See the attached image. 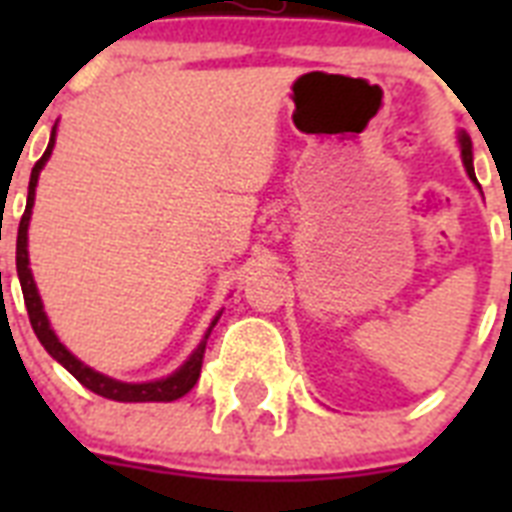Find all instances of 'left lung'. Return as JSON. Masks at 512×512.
<instances>
[{
	"label": "left lung",
	"mask_w": 512,
	"mask_h": 512,
	"mask_svg": "<svg viewBox=\"0 0 512 512\" xmlns=\"http://www.w3.org/2000/svg\"><path fill=\"white\" fill-rule=\"evenodd\" d=\"M460 148H462V162H465V170H468V175L476 180V172H473V151H470L468 135H460Z\"/></svg>",
	"instance_id": "1"
}]
</instances>
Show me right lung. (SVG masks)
<instances>
[{"label": "right lung", "mask_w": 512, "mask_h": 512, "mask_svg": "<svg viewBox=\"0 0 512 512\" xmlns=\"http://www.w3.org/2000/svg\"><path fill=\"white\" fill-rule=\"evenodd\" d=\"M52 146H55V130H52L50 146L42 154V159L34 164V170H31V180H28V201H26V212L20 217L18 225V247H15V265H18V279H20V289H23V300H26V311H28V321H31V327H34L36 337L44 345V350L50 353L58 364H63L68 372L74 374L76 380L82 382L84 388L92 390V393H98L103 398H111V401H175V398L185 396L188 390L196 385L201 374V364H204V350H207V337L212 332V327L217 324V319L212 321V327L207 329V335L204 340L199 342V348L193 350V356L185 361L175 374H170L167 380H156V382H119L111 380L106 374L92 372L90 366H84L79 358H74L68 353L63 345L58 342L55 332L50 329V321L44 316L42 311V300L36 295V284L31 279V271H28V220H31V207H34V191H36V180H39V170L44 167V162L50 159Z\"/></svg>", "instance_id": "right-lung-1"}]
</instances>
